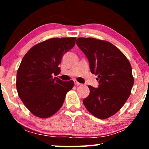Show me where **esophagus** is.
Segmentation results:
<instances>
[{"instance_id":"esophagus-1","label":"esophagus","mask_w":149,"mask_h":149,"mask_svg":"<svg viewBox=\"0 0 149 149\" xmlns=\"http://www.w3.org/2000/svg\"><path fill=\"white\" fill-rule=\"evenodd\" d=\"M74 84H75V85H82L81 84V83L77 81L76 80L74 81Z\"/></svg>"}]
</instances>
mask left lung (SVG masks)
Returning <instances> with one entry per match:
<instances>
[{
  "mask_svg": "<svg viewBox=\"0 0 149 149\" xmlns=\"http://www.w3.org/2000/svg\"><path fill=\"white\" fill-rule=\"evenodd\" d=\"M76 43L86 55L91 72L98 75L99 83L98 88L88 86L90 93L83 102L94 116L107 119L122 108L131 95L134 84L132 65L123 52L110 42L79 37Z\"/></svg>",
  "mask_w": 149,
  "mask_h": 149,
  "instance_id": "obj_1",
  "label": "left lung"
}]
</instances>
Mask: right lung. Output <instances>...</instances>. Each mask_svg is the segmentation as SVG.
<instances>
[{
    "mask_svg": "<svg viewBox=\"0 0 149 149\" xmlns=\"http://www.w3.org/2000/svg\"><path fill=\"white\" fill-rule=\"evenodd\" d=\"M75 40L76 37L47 39L34 45L22 59L17 72V91L35 116L47 118L54 115L74 87L72 80L62 81L53 75L60 74L63 55L74 47Z\"/></svg>",
    "mask_w": 149,
    "mask_h": 149,
    "instance_id": "1",
    "label": "right lung"
}]
</instances>
